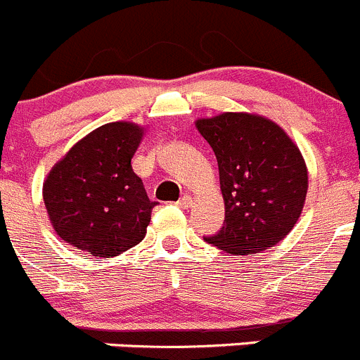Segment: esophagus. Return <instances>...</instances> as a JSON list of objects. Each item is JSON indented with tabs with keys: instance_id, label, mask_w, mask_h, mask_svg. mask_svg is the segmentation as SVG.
Returning <instances> with one entry per match:
<instances>
[{
	"instance_id": "1",
	"label": "esophagus",
	"mask_w": 360,
	"mask_h": 360,
	"mask_svg": "<svg viewBox=\"0 0 360 360\" xmlns=\"http://www.w3.org/2000/svg\"><path fill=\"white\" fill-rule=\"evenodd\" d=\"M177 206L183 207V210H186V207H190V206H191V197H190V195L181 197V199L177 200Z\"/></svg>"
}]
</instances>
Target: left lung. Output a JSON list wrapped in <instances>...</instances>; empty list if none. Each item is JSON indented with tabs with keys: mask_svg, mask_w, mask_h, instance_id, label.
<instances>
[{
	"mask_svg": "<svg viewBox=\"0 0 360 360\" xmlns=\"http://www.w3.org/2000/svg\"><path fill=\"white\" fill-rule=\"evenodd\" d=\"M217 156L226 220L204 236L231 256L266 250L288 236L307 195V167L298 147L271 120L221 113L197 120Z\"/></svg>",
	"mask_w": 360,
	"mask_h": 360,
	"instance_id": "1",
	"label": "left lung"
}]
</instances>
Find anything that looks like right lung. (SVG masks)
Here are the masks:
<instances>
[{
	"label": "right lung",
	"instance_id": "obj_1",
	"mask_svg": "<svg viewBox=\"0 0 360 360\" xmlns=\"http://www.w3.org/2000/svg\"><path fill=\"white\" fill-rule=\"evenodd\" d=\"M142 127L110 122L79 140L49 172L44 204L56 234L96 257L119 256L146 236L150 211L131 158Z\"/></svg>",
	"mask_w": 360,
	"mask_h": 360
}]
</instances>
